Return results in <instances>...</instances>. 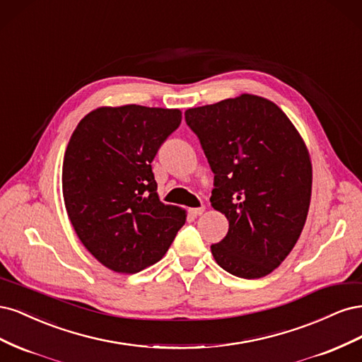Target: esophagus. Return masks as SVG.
<instances>
[{
	"label": "esophagus",
	"mask_w": 362,
	"mask_h": 362,
	"mask_svg": "<svg viewBox=\"0 0 362 362\" xmlns=\"http://www.w3.org/2000/svg\"><path fill=\"white\" fill-rule=\"evenodd\" d=\"M189 211H190L192 216H201L205 211V206L202 205V206H198V208H190Z\"/></svg>",
	"instance_id": "34e87169"
}]
</instances>
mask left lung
<instances>
[{"mask_svg":"<svg viewBox=\"0 0 362 362\" xmlns=\"http://www.w3.org/2000/svg\"><path fill=\"white\" fill-rule=\"evenodd\" d=\"M214 173L211 205L226 237L211 254L234 276L275 270L298 242L311 201L313 166L299 131L266 98L243 93L185 110Z\"/></svg>","mask_w":362,"mask_h":362,"instance_id":"8db88e82","label":"left lung"}]
</instances>
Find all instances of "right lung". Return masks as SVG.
Segmentation results:
<instances>
[{"instance_id": "right-lung-1", "label": "right lung", "mask_w": 362, "mask_h": 362, "mask_svg": "<svg viewBox=\"0 0 362 362\" xmlns=\"http://www.w3.org/2000/svg\"><path fill=\"white\" fill-rule=\"evenodd\" d=\"M178 108L100 107L76 125L62 187L76 235L103 266L137 273L160 261L185 223L163 204L151 163L181 124Z\"/></svg>"}]
</instances>
